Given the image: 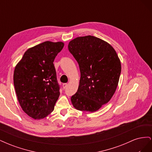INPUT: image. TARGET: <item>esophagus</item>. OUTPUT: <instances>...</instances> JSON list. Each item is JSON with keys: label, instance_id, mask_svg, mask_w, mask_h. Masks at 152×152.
Wrapping results in <instances>:
<instances>
[{"label": "esophagus", "instance_id": "34e87169", "mask_svg": "<svg viewBox=\"0 0 152 152\" xmlns=\"http://www.w3.org/2000/svg\"><path fill=\"white\" fill-rule=\"evenodd\" d=\"M67 86H68V84H66V83H65V84H63V89H65L66 87H67Z\"/></svg>", "mask_w": 152, "mask_h": 152}]
</instances>
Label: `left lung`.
<instances>
[{
  "label": "left lung",
  "instance_id": "8db88e82",
  "mask_svg": "<svg viewBox=\"0 0 152 152\" xmlns=\"http://www.w3.org/2000/svg\"><path fill=\"white\" fill-rule=\"evenodd\" d=\"M68 47L80 71L77 92L71 98L73 107L98 111L115 93L121 72L120 59L111 45L94 36L78 37Z\"/></svg>",
  "mask_w": 152,
  "mask_h": 152
}]
</instances>
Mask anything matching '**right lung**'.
I'll return each mask as SVG.
<instances>
[{
	"label": "right lung",
	"mask_w": 152,
	"mask_h": 152,
	"mask_svg": "<svg viewBox=\"0 0 152 152\" xmlns=\"http://www.w3.org/2000/svg\"><path fill=\"white\" fill-rule=\"evenodd\" d=\"M64 42L45 41L27 49L14 71V86L22 110L35 120L51 113L59 94L54 60Z\"/></svg>",
	"instance_id": "right-lung-1"
}]
</instances>
